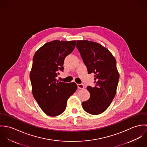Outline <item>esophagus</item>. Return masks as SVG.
Here are the masks:
<instances>
[{
	"label": "esophagus",
	"mask_w": 147,
	"mask_h": 147,
	"mask_svg": "<svg viewBox=\"0 0 147 147\" xmlns=\"http://www.w3.org/2000/svg\"><path fill=\"white\" fill-rule=\"evenodd\" d=\"M78 88L79 89H83L84 88V85L83 84H78Z\"/></svg>",
	"instance_id": "34e87169"
}]
</instances>
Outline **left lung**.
<instances>
[{"mask_svg": "<svg viewBox=\"0 0 147 147\" xmlns=\"http://www.w3.org/2000/svg\"><path fill=\"white\" fill-rule=\"evenodd\" d=\"M76 47L88 74L94 75L95 86L87 87L90 96L83 102V108L90 114H100L108 108L116 94L119 79L116 60L107 49L97 42L79 40Z\"/></svg>", "mask_w": 147, "mask_h": 147, "instance_id": "obj_1", "label": "left lung"}]
</instances>
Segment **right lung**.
<instances>
[{"label":"right lung","mask_w":147,"mask_h":147,"mask_svg":"<svg viewBox=\"0 0 147 147\" xmlns=\"http://www.w3.org/2000/svg\"><path fill=\"white\" fill-rule=\"evenodd\" d=\"M76 41L54 40L43 45L35 53L30 79L32 93L43 112L51 117L59 115L65 109L69 97L76 90L75 83L56 79L63 71L65 58L76 46Z\"/></svg>","instance_id":"add662e5"}]
</instances>
